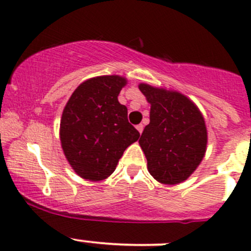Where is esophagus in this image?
I'll use <instances>...</instances> for the list:
<instances>
[{
    "label": "esophagus",
    "mask_w": 251,
    "mask_h": 251,
    "mask_svg": "<svg viewBox=\"0 0 251 251\" xmlns=\"http://www.w3.org/2000/svg\"><path fill=\"white\" fill-rule=\"evenodd\" d=\"M136 128H137V130H138V132L142 133V132H143V128H144V126L142 125V124H140V125H137V126H136Z\"/></svg>",
    "instance_id": "esophagus-1"
}]
</instances>
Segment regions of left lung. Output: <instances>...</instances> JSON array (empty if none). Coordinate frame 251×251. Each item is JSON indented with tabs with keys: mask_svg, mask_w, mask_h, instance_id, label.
<instances>
[{
	"mask_svg": "<svg viewBox=\"0 0 251 251\" xmlns=\"http://www.w3.org/2000/svg\"><path fill=\"white\" fill-rule=\"evenodd\" d=\"M138 87L151 103V123L140 138L149 174L160 183H181L196 171L206 151L203 115L182 93L147 83Z\"/></svg>",
	"mask_w": 251,
	"mask_h": 251,
	"instance_id": "1",
	"label": "left lung"
}]
</instances>
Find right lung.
I'll return each instance as SVG.
<instances>
[{
	"label": "right lung",
	"instance_id": "1",
	"mask_svg": "<svg viewBox=\"0 0 251 251\" xmlns=\"http://www.w3.org/2000/svg\"><path fill=\"white\" fill-rule=\"evenodd\" d=\"M125 77L104 75L81 83L73 92L60 120V143L73 170L88 181H102L140 132L128 123L127 108L118 96Z\"/></svg>",
	"mask_w": 251,
	"mask_h": 251
}]
</instances>
